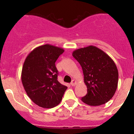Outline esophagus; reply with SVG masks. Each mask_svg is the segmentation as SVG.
Segmentation results:
<instances>
[{"label":"esophagus","mask_w":134,"mask_h":134,"mask_svg":"<svg viewBox=\"0 0 134 134\" xmlns=\"http://www.w3.org/2000/svg\"><path fill=\"white\" fill-rule=\"evenodd\" d=\"M76 83H77L76 81L75 80H72V82H71V85L72 86H76Z\"/></svg>","instance_id":"esophagus-1"}]
</instances>
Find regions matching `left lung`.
Here are the masks:
<instances>
[{
  "label": "left lung",
  "instance_id": "1",
  "mask_svg": "<svg viewBox=\"0 0 134 134\" xmlns=\"http://www.w3.org/2000/svg\"><path fill=\"white\" fill-rule=\"evenodd\" d=\"M72 56L82 68L87 93L81 98L90 106L108 102L118 86L119 72L113 60L100 48L91 45L75 50Z\"/></svg>",
  "mask_w": 134,
  "mask_h": 134
}]
</instances>
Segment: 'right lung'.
Here are the masks:
<instances>
[{
    "mask_svg": "<svg viewBox=\"0 0 134 134\" xmlns=\"http://www.w3.org/2000/svg\"><path fill=\"white\" fill-rule=\"evenodd\" d=\"M64 50L46 44L36 47L26 58L21 80L29 98L43 108L58 106L67 87L58 81L55 62Z\"/></svg>",
    "mask_w": 134,
    "mask_h": 134,
    "instance_id": "1",
    "label": "right lung"
}]
</instances>
